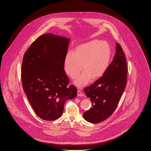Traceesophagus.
<instances>
[{
	"label": "esophagus",
	"mask_w": 151,
	"mask_h": 151,
	"mask_svg": "<svg viewBox=\"0 0 151 151\" xmlns=\"http://www.w3.org/2000/svg\"><path fill=\"white\" fill-rule=\"evenodd\" d=\"M78 96H83V94L81 92L80 90H78Z\"/></svg>",
	"instance_id": "obj_1"
}]
</instances>
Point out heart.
I'll return each instance as SVG.
<instances>
[{"label":"heart","instance_id":"obj_1","mask_svg":"<svg viewBox=\"0 0 151 151\" xmlns=\"http://www.w3.org/2000/svg\"><path fill=\"white\" fill-rule=\"evenodd\" d=\"M111 58V49L106 42L93 40L79 45L74 52H68L64 60L66 75L75 79L81 70L83 72L74 81L78 87L86 86L91 79L96 80L106 72Z\"/></svg>","mask_w":151,"mask_h":151}]
</instances>
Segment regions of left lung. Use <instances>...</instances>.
<instances>
[{
    "mask_svg": "<svg viewBox=\"0 0 151 151\" xmlns=\"http://www.w3.org/2000/svg\"><path fill=\"white\" fill-rule=\"evenodd\" d=\"M127 62L122 47L116 43L115 57L100 79L84 89L92 107L83 114L88 122L98 123L115 111L127 84Z\"/></svg>",
    "mask_w": 151,
    "mask_h": 151,
    "instance_id": "obj_1",
    "label": "left lung"
}]
</instances>
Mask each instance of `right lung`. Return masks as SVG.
<instances>
[{"mask_svg":"<svg viewBox=\"0 0 151 151\" xmlns=\"http://www.w3.org/2000/svg\"><path fill=\"white\" fill-rule=\"evenodd\" d=\"M70 39L52 33L40 36L24 54L22 67L24 91L36 114L54 121L63 114L65 101L77 96L64 70Z\"/></svg>","mask_w":151,"mask_h":151,"instance_id":"obj_1","label":"right lung"}]
</instances>
